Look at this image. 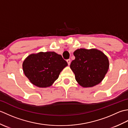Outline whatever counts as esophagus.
Returning a JSON list of instances; mask_svg holds the SVG:
<instances>
[{"label": "esophagus", "instance_id": "esophagus-1", "mask_svg": "<svg viewBox=\"0 0 128 128\" xmlns=\"http://www.w3.org/2000/svg\"><path fill=\"white\" fill-rule=\"evenodd\" d=\"M66 62H68V64L69 65L70 64V62H71V61H70V59H67L66 60Z\"/></svg>", "mask_w": 128, "mask_h": 128}]
</instances>
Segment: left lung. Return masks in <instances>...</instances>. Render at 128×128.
<instances>
[{"instance_id": "obj_1", "label": "left lung", "mask_w": 128, "mask_h": 128, "mask_svg": "<svg viewBox=\"0 0 128 128\" xmlns=\"http://www.w3.org/2000/svg\"><path fill=\"white\" fill-rule=\"evenodd\" d=\"M75 59L70 64L75 79L84 88L100 84L109 68V60L102 52L96 49L80 48L74 52Z\"/></svg>"}]
</instances>
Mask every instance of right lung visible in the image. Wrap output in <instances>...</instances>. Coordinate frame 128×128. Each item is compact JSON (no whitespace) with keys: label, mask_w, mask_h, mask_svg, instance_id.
I'll use <instances>...</instances> for the list:
<instances>
[{"label":"right lung","mask_w":128,"mask_h":128,"mask_svg":"<svg viewBox=\"0 0 128 128\" xmlns=\"http://www.w3.org/2000/svg\"><path fill=\"white\" fill-rule=\"evenodd\" d=\"M68 66L61 55L54 52L31 54L24 61V74L30 82L39 88L50 86Z\"/></svg>","instance_id":"add662e5"}]
</instances>
